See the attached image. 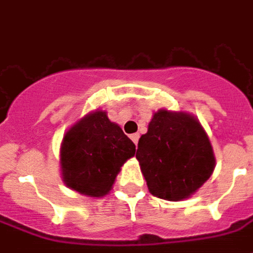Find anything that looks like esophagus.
I'll return each mask as SVG.
<instances>
[{
    "label": "esophagus",
    "mask_w": 253,
    "mask_h": 253,
    "mask_svg": "<svg viewBox=\"0 0 253 253\" xmlns=\"http://www.w3.org/2000/svg\"><path fill=\"white\" fill-rule=\"evenodd\" d=\"M130 138H131V141L134 143H135V145H137L138 143V139H139V134H138V132H135V134H131V135H130Z\"/></svg>",
    "instance_id": "obj_1"
}]
</instances>
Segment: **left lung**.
<instances>
[{
  "label": "left lung",
  "instance_id": "1",
  "mask_svg": "<svg viewBox=\"0 0 253 253\" xmlns=\"http://www.w3.org/2000/svg\"><path fill=\"white\" fill-rule=\"evenodd\" d=\"M135 157L149 191L167 201H181L211 176L214 156L207 134L194 116L161 110L139 138Z\"/></svg>",
  "mask_w": 253,
  "mask_h": 253
}]
</instances>
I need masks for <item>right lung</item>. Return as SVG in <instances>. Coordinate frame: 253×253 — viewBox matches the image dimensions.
I'll return each mask as SVG.
<instances>
[{"label":"right lung","mask_w":253,"mask_h":253,"mask_svg":"<svg viewBox=\"0 0 253 253\" xmlns=\"http://www.w3.org/2000/svg\"><path fill=\"white\" fill-rule=\"evenodd\" d=\"M135 145L103 111L89 114L63 137L61 164L63 180L88 196L105 195Z\"/></svg>","instance_id":"1"}]
</instances>
